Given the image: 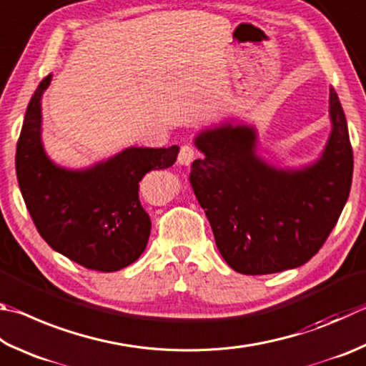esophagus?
Wrapping results in <instances>:
<instances>
[{
  "mask_svg": "<svg viewBox=\"0 0 366 366\" xmlns=\"http://www.w3.org/2000/svg\"><path fill=\"white\" fill-rule=\"evenodd\" d=\"M194 158H195L194 147H190V145H182L177 155V163L182 166H189L192 162H194Z\"/></svg>",
  "mask_w": 366,
  "mask_h": 366,
  "instance_id": "34e87169",
  "label": "esophagus"
}]
</instances>
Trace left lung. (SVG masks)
<instances>
[{"mask_svg": "<svg viewBox=\"0 0 366 366\" xmlns=\"http://www.w3.org/2000/svg\"><path fill=\"white\" fill-rule=\"evenodd\" d=\"M331 131L320 157L299 168H277L257 154L252 124L229 119L194 139L204 158L190 184L232 269L264 275L296 269L317 254L349 198L354 155L347 122L330 88Z\"/></svg>", "mask_w": 366, "mask_h": 366, "instance_id": "8db88e82", "label": "left lung"}]
</instances>
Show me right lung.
<instances>
[{
    "label": "right lung",
    "mask_w": 366,
    "mask_h": 366,
    "mask_svg": "<svg viewBox=\"0 0 366 366\" xmlns=\"http://www.w3.org/2000/svg\"><path fill=\"white\" fill-rule=\"evenodd\" d=\"M52 75L38 84L25 112L16 152L21 194L39 235L86 269L115 272L137 261L150 237V216L139 200L147 172L174 164L179 147H128L88 168H65L46 154L41 99Z\"/></svg>",
    "instance_id": "right-lung-1"
}]
</instances>
